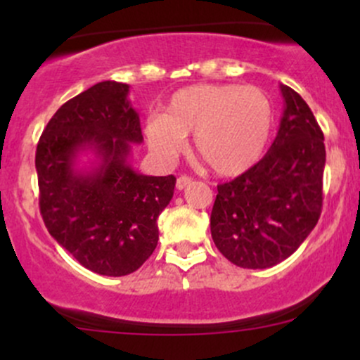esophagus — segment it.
<instances>
[{"label": "esophagus", "instance_id": "1", "mask_svg": "<svg viewBox=\"0 0 360 360\" xmlns=\"http://www.w3.org/2000/svg\"><path fill=\"white\" fill-rule=\"evenodd\" d=\"M193 183V179L191 177H188V176H181V177H177V181H176V188L179 189H184V188H188L189 184Z\"/></svg>", "mask_w": 360, "mask_h": 360}]
</instances>
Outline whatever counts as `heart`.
<instances>
[{"mask_svg": "<svg viewBox=\"0 0 360 360\" xmlns=\"http://www.w3.org/2000/svg\"><path fill=\"white\" fill-rule=\"evenodd\" d=\"M272 106L255 86L194 84L176 91L166 113L146 122L148 148L172 162L194 134V152L214 174L240 176L259 162L269 142Z\"/></svg>", "mask_w": 360, "mask_h": 360, "instance_id": "1", "label": "heart"}]
</instances>
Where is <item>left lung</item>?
Instances as JSON below:
<instances>
[{
	"label": "left lung",
	"instance_id": "1",
	"mask_svg": "<svg viewBox=\"0 0 360 360\" xmlns=\"http://www.w3.org/2000/svg\"><path fill=\"white\" fill-rule=\"evenodd\" d=\"M284 110L267 154L217 186L210 226L217 249L243 269H267L307 240L321 213L325 146L307 101L279 86Z\"/></svg>",
	"mask_w": 360,
	"mask_h": 360
}]
</instances>
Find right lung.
Listing matches in <instances>:
<instances>
[{"label": "right lung", "mask_w": 360, "mask_h": 360, "mask_svg": "<svg viewBox=\"0 0 360 360\" xmlns=\"http://www.w3.org/2000/svg\"><path fill=\"white\" fill-rule=\"evenodd\" d=\"M128 93V84L103 81L64 103L35 154L49 233L86 269L113 278L150 257L157 218L176 186L172 174L146 176L131 166V146L143 137Z\"/></svg>", "instance_id": "right-lung-1"}]
</instances>
